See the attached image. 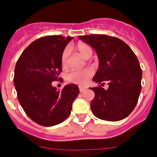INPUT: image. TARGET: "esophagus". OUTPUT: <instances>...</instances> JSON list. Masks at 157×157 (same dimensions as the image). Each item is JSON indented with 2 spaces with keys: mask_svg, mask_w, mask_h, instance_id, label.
Returning a JSON list of instances; mask_svg holds the SVG:
<instances>
[{
  "mask_svg": "<svg viewBox=\"0 0 157 157\" xmlns=\"http://www.w3.org/2000/svg\"><path fill=\"white\" fill-rule=\"evenodd\" d=\"M86 89V88H85V87H82V86H79V91H80V92H83L84 91H85V90Z\"/></svg>",
  "mask_w": 157,
  "mask_h": 157,
  "instance_id": "34e87169",
  "label": "esophagus"
}]
</instances>
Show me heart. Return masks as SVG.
<instances>
[{"mask_svg": "<svg viewBox=\"0 0 157 157\" xmlns=\"http://www.w3.org/2000/svg\"><path fill=\"white\" fill-rule=\"evenodd\" d=\"M76 49L83 58L88 59L92 55V49L88 44L84 43H79L77 44ZM70 50L69 47H66L63 50L61 56V64L63 67L68 66V59H69ZM92 71L90 69H84L80 70H72L67 75V80L71 83L77 85H85L88 79L92 76Z\"/></svg>", "mask_w": 157, "mask_h": 157, "instance_id": "heart-1", "label": "heart"}]
</instances>
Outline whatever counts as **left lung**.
Here are the masks:
<instances>
[{
  "label": "left lung",
  "mask_w": 157,
  "mask_h": 157,
  "mask_svg": "<svg viewBox=\"0 0 157 157\" xmlns=\"http://www.w3.org/2000/svg\"><path fill=\"white\" fill-rule=\"evenodd\" d=\"M80 40L94 48L99 67L93 81L108 82V88H90L94 92L91 109L95 117L117 121L128 117L138 101L141 91L142 70L134 52L116 37L100 34L81 36Z\"/></svg>",
  "instance_id": "left-lung-1"
}]
</instances>
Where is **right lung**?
Instances as JSON below:
<instances>
[{"mask_svg": "<svg viewBox=\"0 0 157 157\" xmlns=\"http://www.w3.org/2000/svg\"><path fill=\"white\" fill-rule=\"evenodd\" d=\"M73 37L46 36L31 43L22 52L14 69L17 98L28 117L38 124L54 126L70 114L79 94L75 84L62 91L52 85L62 72L61 56Z\"/></svg>", "mask_w": 157, "mask_h": 157, "instance_id": "right-lung-1", "label": "right lung"}]
</instances>
